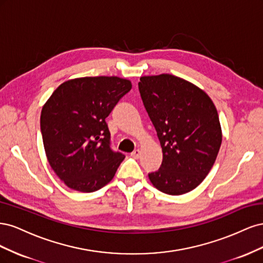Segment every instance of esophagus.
I'll return each instance as SVG.
<instances>
[{
  "mask_svg": "<svg viewBox=\"0 0 263 263\" xmlns=\"http://www.w3.org/2000/svg\"><path fill=\"white\" fill-rule=\"evenodd\" d=\"M130 156L133 157V158H135V159H138L139 157H140V150L139 149H136V150H134L133 153L130 154Z\"/></svg>",
  "mask_w": 263,
  "mask_h": 263,
  "instance_id": "34e87169",
  "label": "esophagus"
}]
</instances>
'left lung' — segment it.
<instances>
[{"instance_id":"1","label":"left lung","mask_w":263,"mask_h":263,"mask_svg":"<svg viewBox=\"0 0 263 263\" xmlns=\"http://www.w3.org/2000/svg\"><path fill=\"white\" fill-rule=\"evenodd\" d=\"M139 93L162 148V163L148 173L161 192L181 195L208 176L221 144L216 107L194 84L172 74L140 78Z\"/></svg>"}]
</instances>
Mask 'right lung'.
<instances>
[{"mask_svg":"<svg viewBox=\"0 0 263 263\" xmlns=\"http://www.w3.org/2000/svg\"><path fill=\"white\" fill-rule=\"evenodd\" d=\"M132 83L117 77H85L59 85L46 102L41 130L47 159L70 189L90 193L113 179L125 156L114 151L105 118Z\"/></svg>","mask_w":263,"mask_h":263,"instance_id":"obj_1","label":"right lung"}]
</instances>
